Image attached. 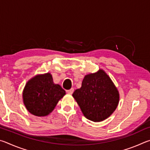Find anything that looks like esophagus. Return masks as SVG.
Returning <instances> with one entry per match:
<instances>
[{
  "label": "esophagus",
  "instance_id": "1",
  "mask_svg": "<svg viewBox=\"0 0 150 150\" xmlns=\"http://www.w3.org/2000/svg\"><path fill=\"white\" fill-rule=\"evenodd\" d=\"M66 92H67V93H69V94H72L73 92H74V88H72L69 90H67V91H66Z\"/></svg>",
  "mask_w": 150,
  "mask_h": 150
}]
</instances>
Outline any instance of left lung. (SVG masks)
I'll use <instances>...</instances> for the list:
<instances>
[{
    "label": "left lung",
    "instance_id": "8db88e82",
    "mask_svg": "<svg viewBox=\"0 0 150 150\" xmlns=\"http://www.w3.org/2000/svg\"><path fill=\"white\" fill-rule=\"evenodd\" d=\"M73 96L85 117L93 122H100L109 117L119 101L117 88L101 69L86 75L81 87L74 91Z\"/></svg>",
    "mask_w": 150,
    "mask_h": 150
}]
</instances>
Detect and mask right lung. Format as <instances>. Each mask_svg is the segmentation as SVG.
I'll return each instance as SVG.
<instances>
[{
    "mask_svg": "<svg viewBox=\"0 0 150 150\" xmlns=\"http://www.w3.org/2000/svg\"><path fill=\"white\" fill-rule=\"evenodd\" d=\"M65 91L54 84L50 73L37 75L26 83L23 91L24 103L30 113L44 116L54 110Z\"/></svg>",
    "mask_w": 150,
    "mask_h": 150,
    "instance_id": "1",
    "label": "right lung"
}]
</instances>
